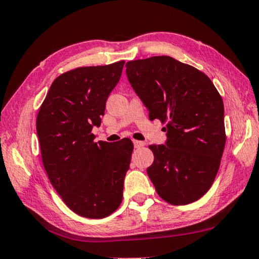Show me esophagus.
I'll return each mask as SVG.
<instances>
[{
    "instance_id": "34e87169",
    "label": "esophagus",
    "mask_w": 259,
    "mask_h": 259,
    "mask_svg": "<svg viewBox=\"0 0 259 259\" xmlns=\"http://www.w3.org/2000/svg\"><path fill=\"white\" fill-rule=\"evenodd\" d=\"M134 146H135V148H140V147H143V146H145V143L139 142V140H134Z\"/></svg>"
}]
</instances>
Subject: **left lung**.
<instances>
[{
	"mask_svg": "<svg viewBox=\"0 0 259 259\" xmlns=\"http://www.w3.org/2000/svg\"><path fill=\"white\" fill-rule=\"evenodd\" d=\"M125 68L149 120L166 122L165 145L149 146L150 181L166 203H194L213 185L223 155L222 97L205 73L171 56L129 61Z\"/></svg>",
	"mask_w": 259,
	"mask_h": 259,
	"instance_id": "1",
	"label": "left lung"
}]
</instances>
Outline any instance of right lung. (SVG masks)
<instances>
[{
	"label": "right lung",
	"instance_id": "obj_1",
	"mask_svg": "<svg viewBox=\"0 0 259 259\" xmlns=\"http://www.w3.org/2000/svg\"><path fill=\"white\" fill-rule=\"evenodd\" d=\"M124 61L82 67L52 83L36 120L41 159L52 186L65 205L88 219L119 207L134 144L123 138L95 143L106 100L119 82Z\"/></svg>",
	"mask_w": 259,
	"mask_h": 259
}]
</instances>
